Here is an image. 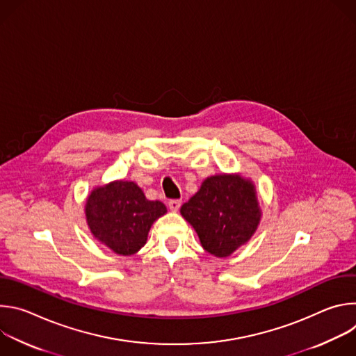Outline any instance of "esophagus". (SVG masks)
Wrapping results in <instances>:
<instances>
[{
    "label": "esophagus",
    "instance_id": "obj_1",
    "mask_svg": "<svg viewBox=\"0 0 356 356\" xmlns=\"http://www.w3.org/2000/svg\"><path fill=\"white\" fill-rule=\"evenodd\" d=\"M181 206V201L180 200H169V209L172 211H177Z\"/></svg>",
    "mask_w": 356,
    "mask_h": 356
}]
</instances>
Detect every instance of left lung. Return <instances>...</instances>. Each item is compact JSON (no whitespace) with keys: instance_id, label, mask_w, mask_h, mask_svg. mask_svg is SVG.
<instances>
[{"instance_id":"1","label":"left lung","mask_w":356,"mask_h":356,"mask_svg":"<svg viewBox=\"0 0 356 356\" xmlns=\"http://www.w3.org/2000/svg\"><path fill=\"white\" fill-rule=\"evenodd\" d=\"M200 242L217 258H227L257 231L261 211L252 183L239 176L220 175L202 181L181 206Z\"/></svg>"}]
</instances>
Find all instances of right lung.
I'll return each instance as SVG.
<instances>
[{"label": "right lung", "instance_id": "obj_1", "mask_svg": "<svg viewBox=\"0 0 356 356\" xmlns=\"http://www.w3.org/2000/svg\"><path fill=\"white\" fill-rule=\"evenodd\" d=\"M166 207L150 201L132 181H114L98 187L87 198L86 217L92 235L118 255H134Z\"/></svg>", "mask_w": 356, "mask_h": 356}]
</instances>
